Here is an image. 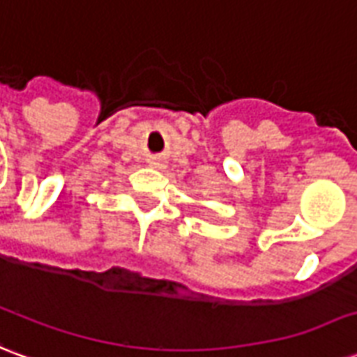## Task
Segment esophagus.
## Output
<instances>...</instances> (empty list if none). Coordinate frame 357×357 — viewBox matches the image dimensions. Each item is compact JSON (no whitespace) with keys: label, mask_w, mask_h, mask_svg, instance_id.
<instances>
[{"label":"esophagus","mask_w":357,"mask_h":357,"mask_svg":"<svg viewBox=\"0 0 357 357\" xmlns=\"http://www.w3.org/2000/svg\"><path fill=\"white\" fill-rule=\"evenodd\" d=\"M150 165H151V167H155V169H159V167H161V161H159V159L153 158V159H151V161H150Z\"/></svg>","instance_id":"1"}]
</instances>
